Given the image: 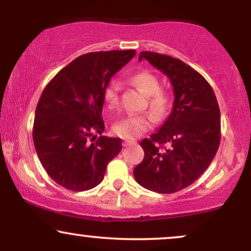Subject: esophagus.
Listing matches in <instances>:
<instances>
[{
	"label": "esophagus",
	"instance_id": "1",
	"mask_svg": "<svg viewBox=\"0 0 251 251\" xmlns=\"http://www.w3.org/2000/svg\"><path fill=\"white\" fill-rule=\"evenodd\" d=\"M123 145L125 146V148H127V146L137 145V142H134V140H125V142L123 143Z\"/></svg>",
	"mask_w": 251,
	"mask_h": 251
}]
</instances>
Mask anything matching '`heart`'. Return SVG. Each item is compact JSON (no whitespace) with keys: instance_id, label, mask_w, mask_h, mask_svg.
Returning <instances> with one entry per match:
<instances>
[{"instance_id":"obj_1","label":"heart","mask_w":251,"mask_h":251,"mask_svg":"<svg viewBox=\"0 0 251 251\" xmlns=\"http://www.w3.org/2000/svg\"><path fill=\"white\" fill-rule=\"evenodd\" d=\"M132 85L135 86L145 97H148L150 111L157 117H162L169 108V97L160 92V82L158 77L151 72L142 71L131 76ZM119 100V87L116 83H111L103 91V102L106 107L113 109L117 107ZM150 119L143 114L127 116L117 120L113 125V132L124 139H135L144 132L148 131Z\"/></svg>"}]
</instances>
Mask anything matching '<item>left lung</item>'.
Segmentation results:
<instances>
[{
  "label": "left lung",
  "mask_w": 251,
  "mask_h": 251,
  "mask_svg": "<svg viewBox=\"0 0 251 251\" xmlns=\"http://www.w3.org/2000/svg\"><path fill=\"white\" fill-rule=\"evenodd\" d=\"M169 77L174 87V107L155 133L140 143L145 155L134 168L135 180L158 194L185 189L208 169L220 146L221 112L211 86L179 59L154 51H142ZM169 143L162 149L160 145Z\"/></svg>",
  "instance_id": "left-lung-1"
}]
</instances>
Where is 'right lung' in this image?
Wrapping results in <instances>:
<instances>
[{"instance_id": "add662e5", "label": "right lung", "mask_w": 251, "mask_h": 251, "mask_svg": "<svg viewBox=\"0 0 251 251\" xmlns=\"http://www.w3.org/2000/svg\"><path fill=\"white\" fill-rule=\"evenodd\" d=\"M135 50L87 53L62 68L37 102L33 140L42 166L53 180L72 191L96 188L107 164L122 151V139L94 133L105 129L103 91Z\"/></svg>"}]
</instances>
